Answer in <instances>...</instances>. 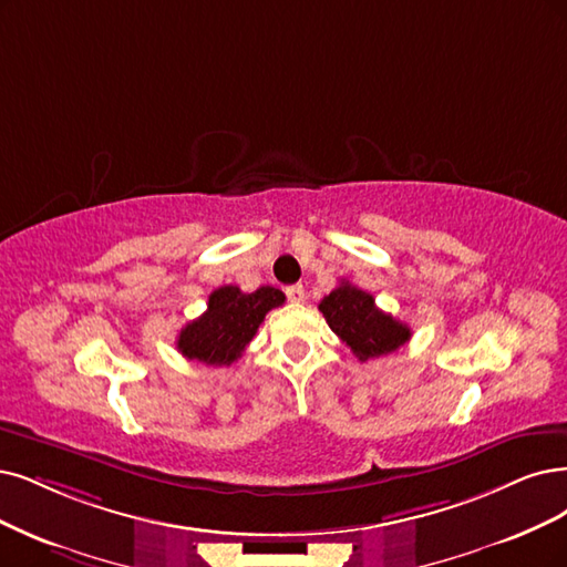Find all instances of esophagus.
Masks as SVG:
<instances>
[{
	"label": "esophagus",
	"instance_id": "obj_1",
	"mask_svg": "<svg viewBox=\"0 0 567 567\" xmlns=\"http://www.w3.org/2000/svg\"><path fill=\"white\" fill-rule=\"evenodd\" d=\"M285 291H287V299H289L291 303H301V301L306 299V289H303V285H291V287H287Z\"/></svg>",
	"mask_w": 567,
	"mask_h": 567
}]
</instances>
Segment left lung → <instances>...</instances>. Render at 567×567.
<instances>
[{"label": "left lung", "instance_id": "left-lung-1", "mask_svg": "<svg viewBox=\"0 0 567 567\" xmlns=\"http://www.w3.org/2000/svg\"><path fill=\"white\" fill-rule=\"evenodd\" d=\"M320 312L331 331L352 350L360 362L400 350L409 339V324L394 320L375 306L369 291L341 282L320 301Z\"/></svg>", "mask_w": 567, "mask_h": 567}]
</instances>
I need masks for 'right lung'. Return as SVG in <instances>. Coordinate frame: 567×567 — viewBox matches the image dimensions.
<instances>
[{
    "label": "right lung",
    "instance_id": "add662e5",
    "mask_svg": "<svg viewBox=\"0 0 567 567\" xmlns=\"http://www.w3.org/2000/svg\"><path fill=\"white\" fill-rule=\"evenodd\" d=\"M282 303L285 295L276 287H259L245 295L236 285H224L209 295L203 316L179 331L177 350L186 360L228 367L255 339L266 312Z\"/></svg>",
    "mask_w": 567,
    "mask_h": 567
}]
</instances>
